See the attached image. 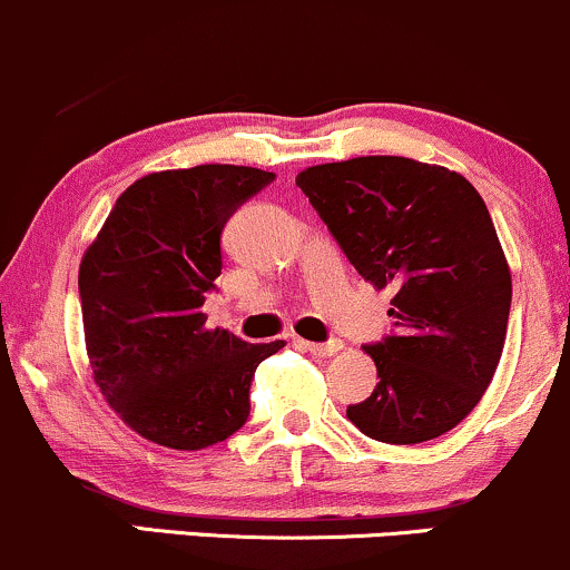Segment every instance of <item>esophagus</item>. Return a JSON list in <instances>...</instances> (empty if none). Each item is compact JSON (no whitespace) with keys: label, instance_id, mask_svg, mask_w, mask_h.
Here are the masks:
<instances>
[{"label":"esophagus","instance_id":"obj_1","mask_svg":"<svg viewBox=\"0 0 570 570\" xmlns=\"http://www.w3.org/2000/svg\"><path fill=\"white\" fill-rule=\"evenodd\" d=\"M299 348H305L308 354L314 356H333L343 348L341 341H327V343H311V341H299Z\"/></svg>","mask_w":570,"mask_h":570}]
</instances>
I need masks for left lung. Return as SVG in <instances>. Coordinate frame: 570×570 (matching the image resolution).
Wrapping results in <instances>:
<instances>
[{
    "instance_id": "8db88e82",
    "label": "left lung",
    "mask_w": 570,
    "mask_h": 570,
    "mask_svg": "<svg viewBox=\"0 0 570 570\" xmlns=\"http://www.w3.org/2000/svg\"><path fill=\"white\" fill-rule=\"evenodd\" d=\"M297 186L356 273L395 289L397 330L365 346L381 381L346 416L400 446L458 428L495 376L511 308L509 262L481 194L405 156L316 165Z\"/></svg>"
}]
</instances>
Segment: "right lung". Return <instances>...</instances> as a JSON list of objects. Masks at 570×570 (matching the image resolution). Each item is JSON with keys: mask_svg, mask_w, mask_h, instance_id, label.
Listing matches in <instances>:
<instances>
[{"mask_svg": "<svg viewBox=\"0 0 570 570\" xmlns=\"http://www.w3.org/2000/svg\"><path fill=\"white\" fill-rule=\"evenodd\" d=\"M273 178L237 165L146 175L116 199L80 259L94 381L159 446L197 452L240 430L256 365L284 348L208 330L203 314L222 275L224 224Z\"/></svg>", "mask_w": 570, "mask_h": 570, "instance_id": "add662e5", "label": "right lung"}]
</instances>
